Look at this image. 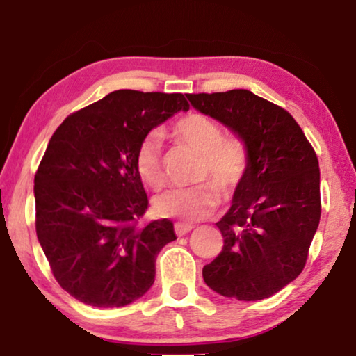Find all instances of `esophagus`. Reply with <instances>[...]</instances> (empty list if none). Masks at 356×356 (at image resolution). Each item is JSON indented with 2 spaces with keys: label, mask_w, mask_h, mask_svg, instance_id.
Segmentation results:
<instances>
[{
  "label": "esophagus",
  "mask_w": 356,
  "mask_h": 356,
  "mask_svg": "<svg viewBox=\"0 0 356 356\" xmlns=\"http://www.w3.org/2000/svg\"><path fill=\"white\" fill-rule=\"evenodd\" d=\"M193 225H189V223H175V233H177L178 236H183L186 235V233H189L193 230Z\"/></svg>",
  "instance_id": "obj_1"
}]
</instances>
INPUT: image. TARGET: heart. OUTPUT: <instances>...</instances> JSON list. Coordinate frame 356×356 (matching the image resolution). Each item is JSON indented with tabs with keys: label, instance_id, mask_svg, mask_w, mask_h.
I'll list each match as a JSON object with an SVG mask.
<instances>
[{
	"label": "heart",
	"instance_id": "1",
	"mask_svg": "<svg viewBox=\"0 0 356 356\" xmlns=\"http://www.w3.org/2000/svg\"><path fill=\"white\" fill-rule=\"evenodd\" d=\"M172 133L178 140L201 154L197 181H207L191 188L170 189L155 199L154 206L159 216L191 223L207 217L218 206V193L210 181L223 193L235 189L245 177L250 155L240 139L225 138L223 126L202 113L184 115L173 124ZM134 165L145 184L155 189L163 186L162 144L157 134L140 140L134 154Z\"/></svg>",
	"mask_w": 356,
	"mask_h": 356
}]
</instances>
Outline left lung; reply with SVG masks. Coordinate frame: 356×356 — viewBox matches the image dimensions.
I'll use <instances>...</instances> for the list:
<instances>
[{
  "mask_svg": "<svg viewBox=\"0 0 356 356\" xmlns=\"http://www.w3.org/2000/svg\"><path fill=\"white\" fill-rule=\"evenodd\" d=\"M196 110L245 140L250 163L216 225L222 252L204 282L228 298H269L305 269L321 218L319 162L293 116L250 90L188 94Z\"/></svg>",
  "mask_w": 356,
  "mask_h": 356,
  "instance_id": "obj_1",
  "label": "left lung"
}]
</instances>
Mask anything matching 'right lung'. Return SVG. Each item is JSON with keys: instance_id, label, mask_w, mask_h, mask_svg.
<instances>
[{"instance_id": "add662e5", "label": "right lung", "mask_w": 356, "mask_h": 356, "mask_svg": "<svg viewBox=\"0 0 356 356\" xmlns=\"http://www.w3.org/2000/svg\"><path fill=\"white\" fill-rule=\"evenodd\" d=\"M179 110L183 94L115 90L71 113L35 173V230L58 284L82 303L120 308L155 280V257L177 240L168 218L140 223L149 207L134 154Z\"/></svg>"}]
</instances>
